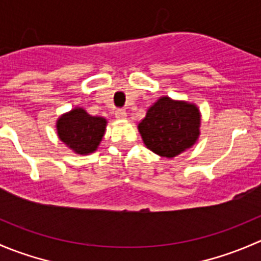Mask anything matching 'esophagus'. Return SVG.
I'll use <instances>...</instances> for the list:
<instances>
[{
	"instance_id": "1",
	"label": "esophagus",
	"mask_w": 261,
	"mask_h": 261,
	"mask_svg": "<svg viewBox=\"0 0 261 261\" xmlns=\"http://www.w3.org/2000/svg\"><path fill=\"white\" fill-rule=\"evenodd\" d=\"M115 116H116V118H118V120H122V118H126L127 114H126L125 110L118 109V110H116V111H115Z\"/></svg>"
}]
</instances>
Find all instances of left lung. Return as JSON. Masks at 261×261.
Here are the masks:
<instances>
[{
  "mask_svg": "<svg viewBox=\"0 0 261 261\" xmlns=\"http://www.w3.org/2000/svg\"><path fill=\"white\" fill-rule=\"evenodd\" d=\"M201 114L196 105L160 97L138 125L147 149L164 158H174L198 140Z\"/></svg>",
  "mask_w": 261,
  "mask_h": 261,
  "instance_id": "obj_1",
  "label": "left lung"
}]
</instances>
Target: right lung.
<instances>
[{
  "label": "right lung",
  "instance_id": "obj_1",
  "mask_svg": "<svg viewBox=\"0 0 261 261\" xmlns=\"http://www.w3.org/2000/svg\"><path fill=\"white\" fill-rule=\"evenodd\" d=\"M107 121L87 114L83 109H73L57 121L60 140L69 149L81 155L96 151L105 135Z\"/></svg>",
  "mask_w": 261,
  "mask_h": 261
}]
</instances>
